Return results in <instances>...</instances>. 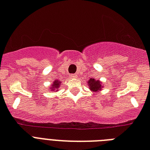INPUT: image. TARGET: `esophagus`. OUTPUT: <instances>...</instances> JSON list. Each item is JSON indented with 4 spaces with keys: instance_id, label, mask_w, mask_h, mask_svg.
<instances>
[{
    "instance_id": "esophagus-1",
    "label": "esophagus",
    "mask_w": 150,
    "mask_h": 150,
    "mask_svg": "<svg viewBox=\"0 0 150 150\" xmlns=\"http://www.w3.org/2000/svg\"><path fill=\"white\" fill-rule=\"evenodd\" d=\"M70 77H71L72 79H76L77 77H78V76H77L76 74H73V75H71V76H70Z\"/></svg>"
}]
</instances>
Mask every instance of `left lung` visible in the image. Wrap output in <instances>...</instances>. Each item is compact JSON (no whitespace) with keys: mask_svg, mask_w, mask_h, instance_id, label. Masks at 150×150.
Returning a JSON list of instances; mask_svg holds the SVG:
<instances>
[{"mask_svg":"<svg viewBox=\"0 0 150 150\" xmlns=\"http://www.w3.org/2000/svg\"><path fill=\"white\" fill-rule=\"evenodd\" d=\"M88 87L90 88V90L93 92L98 93L101 90H103V83L98 80H96L95 78H90L89 81H88Z\"/></svg>","mask_w":150,"mask_h":150,"instance_id":"1","label":"left lung"}]
</instances>
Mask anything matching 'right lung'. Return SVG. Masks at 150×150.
<instances>
[{
	"mask_svg": "<svg viewBox=\"0 0 150 150\" xmlns=\"http://www.w3.org/2000/svg\"><path fill=\"white\" fill-rule=\"evenodd\" d=\"M61 83H62L61 81H59V80H55V81H54V82L51 84V87L49 88V89H51V91H58L59 87L61 85Z\"/></svg>",
	"mask_w": 150,
	"mask_h": 150,
	"instance_id": "obj_1",
	"label": "right lung"
}]
</instances>
